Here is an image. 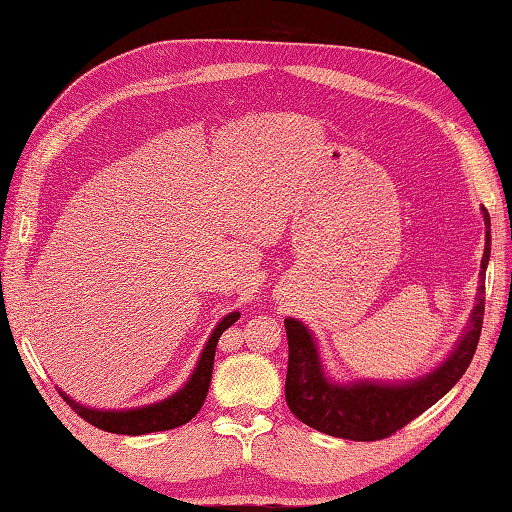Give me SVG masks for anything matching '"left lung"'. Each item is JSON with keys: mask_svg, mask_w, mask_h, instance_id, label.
Here are the masks:
<instances>
[{"mask_svg": "<svg viewBox=\"0 0 512 512\" xmlns=\"http://www.w3.org/2000/svg\"><path fill=\"white\" fill-rule=\"evenodd\" d=\"M486 226V244L477 286L475 303L469 323L453 345L444 361L418 378L409 380H350L339 383L325 372L319 345L308 325L288 317V374H286V402L295 416L334 438L374 442L405 427L422 411L449 394L453 385L464 376L466 367L477 350L484 321V279L488 257H491V217L482 206Z\"/></svg>", "mask_w": 512, "mask_h": 512, "instance_id": "1", "label": "left lung"}]
</instances>
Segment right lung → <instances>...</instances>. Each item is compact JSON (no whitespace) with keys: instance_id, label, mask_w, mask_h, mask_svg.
Returning <instances> with one entry per match:
<instances>
[{"instance_id":"right-lung-1","label":"right lung","mask_w":512,"mask_h":512,"mask_svg":"<svg viewBox=\"0 0 512 512\" xmlns=\"http://www.w3.org/2000/svg\"><path fill=\"white\" fill-rule=\"evenodd\" d=\"M237 319H239V312H231L215 325V330L211 332L209 341H206L198 363H195L193 374L189 376L187 383L176 391V394H171L165 400L151 402V405H143V407H132V409H94L72 400L61 389L59 394L85 422H90L103 431L121 433V436H145V433L182 427V424L189 422L204 405L206 391H209V385H211L217 341H220L222 332L231 328Z\"/></svg>"}]
</instances>
